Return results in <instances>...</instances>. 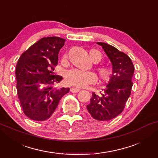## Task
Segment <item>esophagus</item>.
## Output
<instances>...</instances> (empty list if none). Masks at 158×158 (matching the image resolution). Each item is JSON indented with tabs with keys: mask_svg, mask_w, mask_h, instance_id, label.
Instances as JSON below:
<instances>
[{
	"mask_svg": "<svg viewBox=\"0 0 158 158\" xmlns=\"http://www.w3.org/2000/svg\"><path fill=\"white\" fill-rule=\"evenodd\" d=\"M70 92L72 93H77L80 91L79 88H70Z\"/></svg>",
	"mask_w": 158,
	"mask_h": 158,
	"instance_id": "obj_1",
	"label": "esophagus"
}]
</instances>
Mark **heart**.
<instances>
[{
    "label": "heart",
    "instance_id": "heart-1",
    "mask_svg": "<svg viewBox=\"0 0 158 158\" xmlns=\"http://www.w3.org/2000/svg\"><path fill=\"white\" fill-rule=\"evenodd\" d=\"M66 55H64V57ZM89 57L94 62H98L101 60L102 55L97 49H90ZM98 75L102 81H109L111 75V70L106 66H98L97 68ZM97 76L94 73L90 71H81L72 69L67 71L64 75V83L67 85L74 86L77 88H82L84 86L96 83Z\"/></svg>",
    "mask_w": 158,
    "mask_h": 158
}]
</instances>
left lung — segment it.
Instances as JSON below:
<instances>
[{
  "mask_svg": "<svg viewBox=\"0 0 158 158\" xmlns=\"http://www.w3.org/2000/svg\"><path fill=\"white\" fill-rule=\"evenodd\" d=\"M102 47L112 65L109 83L100 96L92 94L87 109L94 118L109 121L122 113L132 87L135 66L126 54L106 43L97 42Z\"/></svg>",
  "mask_w": 158,
  "mask_h": 158,
  "instance_id": "left-lung-1",
  "label": "left lung"
}]
</instances>
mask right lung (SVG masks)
<instances>
[{
  "label": "right lung",
  "instance_id": "add662e5",
  "mask_svg": "<svg viewBox=\"0 0 158 158\" xmlns=\"http://www.w3.org/2000/svg\"><path fill=\"white\" fill-rule=\"evenodd\" d=\"M65 40L43 37L21 55L17 62V92L23 111L34 121L47 120L55 111L62 97L70 88L57 89L62 77L54 74L58 54Z\"/></svg>",
  "mask_w": 158,
  "mask_h": 158
}]
</instances>
